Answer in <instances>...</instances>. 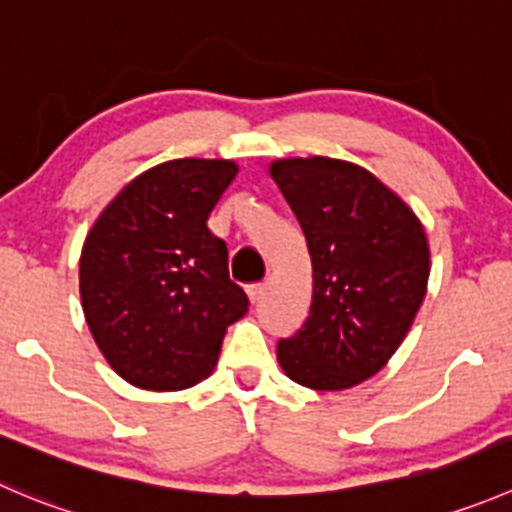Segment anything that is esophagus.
I'll return each instance as SVG.
<instances>
[{
	"instance_id": "esophagus-1",
	"label": "esophagus",
	"mask_w": 512,
	"mask_h": 512,
	"mask_svg": "<svg viewBox=\"0 0 512 512\" xmlns=\"http://www.w3.org/2000/svg\"><path fill=\"white\" fill-rule=\"evenodd\" d=\"M247 295H250L252 302H260V297L265 295V282H252V285H247Z\"/></svg>"
}]
</instances>
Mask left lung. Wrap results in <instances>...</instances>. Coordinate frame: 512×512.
Wrapping results in <instances>:
<instances>
[{
  "instance_id": "obj_1",
  "label": "left lung",
  "mask_w": 512,
  "mask_h": 512,
  "mask_svg": "<svg viewBox=\"0 0 512 512\" xmlns=\"http://www.w3.org/2000/svg\"><path fill=\"white\" fill-rule=\"evenodd\" d=\"M270 175L312 257L310 315L277 342V360L305 388H352L393 357L423 305L425 230L395 192L352 162L277 160Z\"/></svg>"
}]
</instances>
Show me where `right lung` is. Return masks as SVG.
Here are the masks:
<instances>
[{
	"mask_svg": "<svg viewBox=\"0 0 512 512\" xmlns=\"http://www.w3.org/2000/svg\"><path fill=\"white\" fill-rule=\"evenodd\" d=\"M227 160H172L142 172L97 217L79 257V292L112 370L145 390L210 375L227 327L250 307L227 245L207 227L235 180Z\"/></svg>",
	"mask_w": 512,
	"mask_h": 512,
	"instance_id": "1",
	"label": "right lung"
}]
</instances>
